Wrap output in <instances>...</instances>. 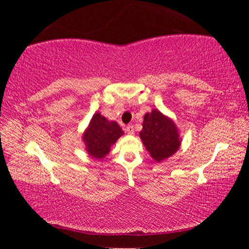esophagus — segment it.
<instances>
[{
    "mask_svg": "<svg viewBox=\"0 0 249 249\" xmlns=\"http://www.w3.org/2000/svg\"><path fill=\"white\" fill-rule=\"evenodd\" d=\"M125 130H126V133L129 134V135H133V134L135 133V131H134V126H133V125H127V126H126Z\"/></svg>",
    "mask_w": 249,
    "mask_h": 249,
    "instance_id": "esophagus-1",
    "label": "esophagus"
}]
</instances>
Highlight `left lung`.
Instances as JSON below:
<instances>
[{
  "label": "left lung",
  "instance_id": "left-lung-1",
  "mask_svg": "<svg viewBox=\"0 0 249 249\" xmlns=\"http://www.w3.org/2000/svg\"><path fill=\"white\" fill-rule=\"evenodd\" d=\"M142 126L140 138L157 162L167 160L178 150L182 140L177 125L160 111L154 109L151 113H146Z\"/></svg>",
  "mask_w": 249,
  "mask_h": 249
}]
</instances>
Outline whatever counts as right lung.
I'll use <instances>...</instances> for the list:
<instances>
[{
	"label": "right lung",
	"instance_id": "1",
	"mask_svg": "<svg viewBox=\"0 0 249 249\" xmlns=\"http://www.w3.org/2000/svg\"><path fill=\"white\" fill-rule=\"evenodd\" d=\"M124 134L114 121H108L100 113H95L83 133V142L89 156L103 160L109 154L110 147Z\"/></svg>",
	"mask_w": 249,
	"mask_h": 249
}]
</instances>
